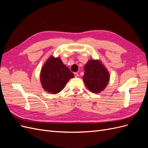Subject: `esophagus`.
<instances>
[{"label": "esophagus", "mask_w": 148, "mask_h": 148, "mask_svg": "<svg viewBox=\"0 0 148 148\" xmlns=\"http://www.w3.org/2000/svg\"><path fill=\"white\" fill-rule=\"evenodd\" d=\"M74 75H75V77H78V73L75 72Z\"/></svg>", "instance_id": "obj_1"}]
</instances>
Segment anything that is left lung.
Listing matches in <instances>:
<instances>
[{"label":"left lung","instance_id":"1","mask_svg":"<svg viewBox=\"0 0 148 148\" xmlns=\"http://www.w3.org/2000/svg\"><path fill=\"white\" fill-rule=\"evenodd\" d=\"M83 78L89 90L99 93L106 87L110 77L108 71L99 60H90L84 66Z\"/></svg>","mask_w":148,"mask_h":148}]
</instances>
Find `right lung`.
<instances>
[{
    "mask_svg": "<svg viewBox=\"0 0 148 148\" xmlns=\"http://www.w3.org/2000/svg\"><path fill=\"white\" fill-rule=\"evenodd\" d=\"M75 77L59 57L51 56L44 65L41 71V82L45 90L57 94L64 89L69 80Z\"/></svg>",
    "mask_w": 148,
    "mask_h": 148,
    "instance_id": "1",
    "label": "right lung"
}]
</instances>
